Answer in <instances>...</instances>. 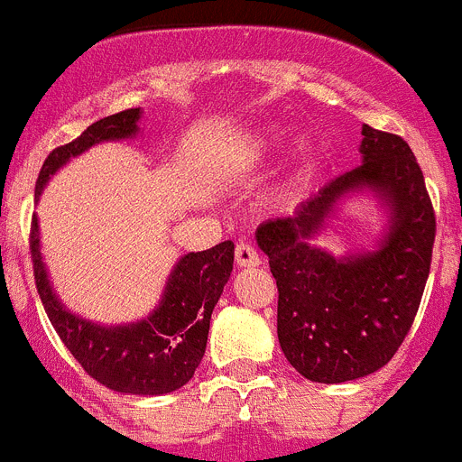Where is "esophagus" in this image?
Wrapping results in <instances>:
<instances>
[{"label": "esophagus", "instance_id": "34e87169", "mask_svg": "<svg viewBox=\"0 0 462 462\" xmlns=\"http://www.w3.org/2000/svg\"><path fill=\"white\" fill-rule=\"evenodd\" d=\"M236 263L238 267H256L261 265V258L258 252L249 243H238L236 245Z\"/></svg>", "mask_w": 462, "mask_h": 462}]
</instances>
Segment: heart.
<instances>
[{"mask_svg": "<svg viewBox=\"0 0 462 462\" xmlns=\"http://www.w3.org/2000/svg\"><path fill=\"white\" fill-rule=\"evenodd\" d=\"M279 140V135L272 134V131H265L261 138V144L270 147ZM294 158H297V177L304 179L306 174L310 172V165H313V144H310L309 138L297 140V147H294Z\"/></svg>", "mask_w": 462, "mask_h": 462, "instance_id": "1", "label": "heart"}]
</instances>
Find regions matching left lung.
<instances>
[{
	"mask_svg": "<svg viewBox=\"0 0 462 462\" xmlns=\"http://www.w3.org/2000/svg\"><path fill=\"white\" fill-rule=\"evenodd\" d=\"M360 153L358 168L256 231L279 288L281 349L315 383L381 370L411 331L431 267L436 215L408 143L363 125ZM363 189L384 201L389 228L372 253L336 259L312 238L340 199Z\"/></svg>",
	"mask_w": 462,
	"mask_h": 462,
	"instance_id": "obj_1",
	"label": "left lung"
}]
</instances>
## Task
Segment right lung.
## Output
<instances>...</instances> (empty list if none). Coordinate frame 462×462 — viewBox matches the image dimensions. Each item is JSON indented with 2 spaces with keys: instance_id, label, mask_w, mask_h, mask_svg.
I'll use <instances>...</instances> for the list:
<instances>
[{
  "instance_id": "obj_1",
  "label": "right lung",
  "mask_w": 462,
  "mask_h": 462,
  "mask_svg": "<svg viewBox=\"0 0 462 462\" xmlns=\"http://www.w3.org/2000/svg\"><path fill=\"white\" fill-rule=\"evenodd\" d=\"M140 108L108 116L88 126L77 140L56 147L42 162L36 197H41L51 174L59 172L69 158L106 140L134 138L140 131ZM29 249L47 318L69 354L92 379L116 393L143 397L168 394L192 379L204 358L210 315L234 270L231 240L179 258L156 309L140 322L117 327L83 319L60 304L42 263L36 215L31 219Z\"/></svg>"
}]
</instances>
